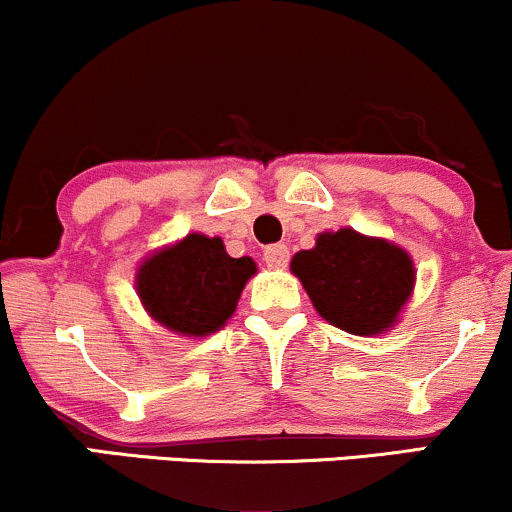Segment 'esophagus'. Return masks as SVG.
<instances>
[{
  "label": "esophagus",
  "mask_w": 512,
  "mask_h": 512,
  "mask_svg": "<svg viewBox=\"0 0 512 512\" xmlns=\"http://www.w3.org/2000/svg\"><path fill=\"white\" fill-rule=\"evenodd\" d=\"M264 262L272 269H284L289 264V248L286 245H269L264 250Z\"/></svg>",
  "instance_id": "obj_1"
}]
</instances>
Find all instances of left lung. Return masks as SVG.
I'll return each mask as SVG.
<instances>
[{
    "label": "left lung",
    "mask_w": 512,
    "mask_h": 512,
    "mask_svg": "<svg viewBox=\"0 0 512 512\" xmlns=\"http://www.w3.org/2000/svg\"><path fill=\"white\" fill-rule=\"evenodd\" d=\"M291 272L320 317L358 337L395 327L416 279L407 250L354 228L320 233L315 248L293 255Z\"/></svg>",
    "instance_id": "1"
}]
</instances>
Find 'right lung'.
I'll list each match as a JSON object with an SVG mask.
<instances>
[{
  "label": "right lung",
  "instance_id": "right-lung-1",
  "mask_svg": "<svg viewBox=\"0 0 512 512\" xmlns=\"http://www.w3.org/2000/svg\"><path fill=\"white\" fill-rule=\"evenodd\" d=\"M257 264L231 257L221 238L190 233L146 257L137 269V293L146 313L182 337H207L236 313L240 293Z\"/></svg>",
  "mask_w": 512,
  "mask_h": 512
}]
</instances>
